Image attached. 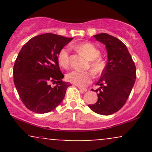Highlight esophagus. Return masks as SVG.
<instances>
[{"label": "esophagus", "instance_id": "obj_1", "mask_svg": "<svg viewBox=\"0 0 152 152\" xmlns=\"http://www.w3.org/2000/svg\"><path fill=\"white\" fill-rule=\"evenodd\" d=\"M78 88H79V90L81 91V92H86L87 91V88H83V87L79 86H78Z\"/></svg>", "mask_w": 152, "mask_h": 152}]
</instances>
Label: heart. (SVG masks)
I'll list each match as a JSON object with an SVG mask.
<instances>
[{"mask_svg":"<svg viewBox=\"0 0 152 152\" xmlns=\"http://www.w3.org/2000/svg\"><path fill=\"white\" fill-rule=\"evenodd\" d=\"M76 48L80 53H83L88 61H90V68L94 74H102L106 67V64L103 59L99 58L101 51L94 44L91 43H84L78 45ZM59 64L64 69L69 66V50L67 48H63L59 51L58 56ZM92 74L89 71H72L66 75V79L71 83L79 86H85L91 83L92 80Z\"/></svg>","mask_w":152,"mask_h":152,"instance_id":"obj_1","label":"heart"}]
</instances>
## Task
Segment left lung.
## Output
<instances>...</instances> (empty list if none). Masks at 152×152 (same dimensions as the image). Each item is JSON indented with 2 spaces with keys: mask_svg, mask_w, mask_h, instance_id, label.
I'll use <instances>...</instances> for the list:
<instances>
[{
  "mask_svg": "<svg viewBox=\"0 0 152 152\" xmlns=\"http://www.w3.org/2000/svg\"><path fill=\"white\" fill-rule=\"evenodd\" d=\"M93 37L106 46L108 61L95 90L98 100L88 107L96 114L109 116L117 112L128 99L135 83L136 66L127 47L105 33Z\"/></svg>",
  "mask_w": 152,
  "mask_h": 152,
  "instance_id": "left-lung-1",
  "label": "left lung"
}]
</instances>
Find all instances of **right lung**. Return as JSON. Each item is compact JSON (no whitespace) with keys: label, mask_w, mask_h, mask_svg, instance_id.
Returning <instances> with one entry per match:
<instances>
[{"label":"right lung","mask_w":152,"mask_h":152,"mask_svg":"<svg viewBox=\"0 0 152 152\" xmlns=\"http://www.w3.org/2000/svg\"><path fill=\"white\" fill-rule=\"evenodd\" d=\"M73 38L44 34L32 38L22 47L13 67V79L24 105L33 112L53 111L65 96L71 84L64 78L58 66L61 50ZM55 83L51 87L50 83Z\"/></svg>","instance_id":"obj_1"}]
</instances>
